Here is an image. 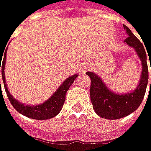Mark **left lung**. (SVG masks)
Instances as JSON below:
<instances>
[{"label": "left lung", "mask_w": 151, "mask_h": 151, "mask_svg": "<svg viewBox=\"0 0 151 151\" xmlns=\"http://www.w3.org/2000/svg\"><path fill=\"white\" fill-rule=\"evenodd\" d=\"M123 26L128 35V37L125 40V42L128 46L134 48L137 55L142 61V69L140 82L137 88L127 94H115L106 87L102 79L97 76L96 73L91 71L87 72V74L91 79L90 99L93 104V108L98 116L108 119H119L136 111L143 100L149 81L147 55L144 46L134 35V33L127 25L123 24ZM149 57L150 60V54Z\"/></svg>", "instance_id": "obj_1"}]
</instances>
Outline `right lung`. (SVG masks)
<instances>
[{
	"label": "right lung",
	"instance_id": "add662e5",
	"mask_svg": "<svg viewBox=\"0 0 151 151\" xmlns=\"http://www.w3.org/2000/svg\"><path fill=\"white\" fill-rule=\"evenodd\" d=\"M6 53L7 51L5 50L4 56H0V70H1V76H2V81L4 84V88L7 93L8 98L9 102L11 103L12 106L17 110L19 113L22 115L30 118V119H34L38 120H44V119H52L55 116H56L60 111L63 108V105L65 101V95L66 92L68 91L70 85L74 82L75 79L78 77V74H74L72 76L69 77L66 79L63 84L58 88V89L54 93V95L47 99L46 102H44L41 104L32 106V105H24L18 101H17L9 92L6 81H5V73H4V69H5V60H6ZM3 58L2 66H0L1 58ZM0 88H1V81H0Z\"/></svg>",
	"mask_w": 151,
	"mask_h": 151
}]
</instances>
